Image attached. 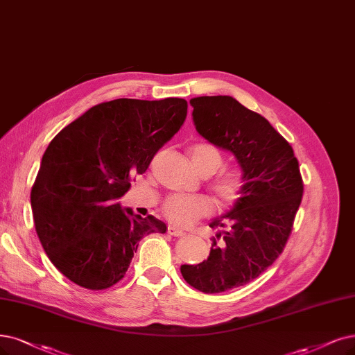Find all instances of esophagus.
Listing matches in <instances>:
<instances>
[{"mask_svg": "<svg viewBox=\"0 0 355 355\" xmlns=\"http://www.w3.org/2000/svg\"><path fill=\"white\" fill-rule=\"evenodd\" d=\"M168 234L169 235H174V237H184V235H186V232L184 231H181V230H177V228H174V227H168Z\"/></svg>", "mask_w": 355, "mask_h": 355, "instance_id": "obj_1", "label": "esophagus"}]
</instances>
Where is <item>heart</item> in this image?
I'll return each mask as SVG.
<instances>
[{"mask_svg": "<svg viewBox=\"0 0 355 355\" xmlns=\"http://www.w3.org/2000/svg\"><path fill=\"white\" fill-rule=\"evenodd\" d=\"M190 159L199 174L212 175L222 165V155L212 144L200 143L190 150ZM212 189L219 200L225 205L237 202L244 189V175L239 168H228L212 181ZM212 200L203 194H173L162 205L164 216L177 227H191L199 219L211 215Z\"/></svg>", "mask_w": 355, "mask_h": 355, "instance_id": "b5f03b06", "label": "heart"}]
</instances>
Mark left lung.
<instances>
[{
	"instance_id": "8db88e82",
	"label": "left lung",
	"mask_w": 355,
	"mask_h": 355,
	"mask_svg": "<svg viewBox=\"0 0 355 355\" xmlns=\"http://www.w3.org/2000/svg\"><path fill=\"white\" fill-rule=\"evenodd\" d=\"M190 105L198 133L232 153L244 175L241 198L209 224L219 231L207 260L180 268L196 290L216 294L256 279L278 259L303 198V180L290 143L260 114L232 96H198Z\"/></svg>"
}]
</instances>
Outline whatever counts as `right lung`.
<instances>
[{"label":"right lung","mask_w":355,"mask_h":355,"mask_svg":"<svg viewBox=\"0 0 355 355\" xmlns=\"http://www.w3.org/2000/svg\"><path fill=\"white\" fill-rule=\"evenodd\" d=\"M186 116V99L121 98L95 105L52 139L31 205L39 241L64 277L89 290L110 288L124 278L144 235L166 231L118 199Z\"/></svg>","instance_id":"obj_1"}]
</instances>
